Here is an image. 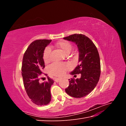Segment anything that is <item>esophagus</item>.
I'll return each instance as SVG.
<instances>
[{"label":"esophagus","instance_id":"esophagus-1","mask_svg":"<svg viewBox=\"0 0 126 126\" xmlns=\"http://www.w3.org/2000/svg\"><path fill=\"white\" fill-rule=\"evenodd\" d=\"M60 80V79L59 78H55V81L56 82H58Z\"/></svg>","mask_w":126,"mask_h":126}]
</instances>
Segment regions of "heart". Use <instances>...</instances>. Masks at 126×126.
Here are the masks:
<instances>
[{
    "mask_svg": "<svg viewBox=\"0 0 126 126\" xmlns=\"http://www.w3.org/2000/svg\"><path fill=\"white\" fill-rule=\"evenodd\" d=\"M56 47L60 49L64 54H68L72 49V45L70 42L62 40L58 42L56 45ZM51 49L50 47H47L45 49L43 52V59L45 62H48L50 59V54ZM69 69V67L67 63H55L49 65L47 70L49 74L51 76L59 77L64 74Z\"/></svg>",
    "mask_w": 126,
    "mask_h": 126,
    "instance_id": "obj_1",
    "label": "heart"
}]
</instances>
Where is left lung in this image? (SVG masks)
Instances as JSON below:
<instances>
[{
    "label": "left lung",
    "instance_id": "1",
    "mask_svg": "<svg viewBox=\"0 0 126 126\" xmlns=\"http://www.w3.org/2000/svg\"><path fill=\"white\" fill-rule=\"evenodd\" d=\"M63 39L76 43L79 52V64L70 74H81L80 78L69 79L65 91L72 97H85L94 90L99 80L101 67L97 48L90 39L82 34L75 33Z\"/></svg>",
    "mask_w": 126,
    "mask_h": 126
}]
</instances>
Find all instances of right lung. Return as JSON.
Wrapping results in <instances>:
<instances>
[{
  "label": "right lung",
  "instance_id": "obj_1",
  "mask_svg": "<svg viewBox=\"0 0 126 126\" xmlns=\"http://www.w3.org/2000/svg\"><path fill=\"white\" fill-rule=\"evenodd\" d=\"M51 40L39 39L30 44L24 55L21 75L26 93L32 101L38 106L48 105L51 100L50 87L54 80L47 77L48 80L39 82L40 77L45 67L43 52Z\"/></svg>",
  "mask_w": 126,
  "mask_h": 126
}]
</instances>
